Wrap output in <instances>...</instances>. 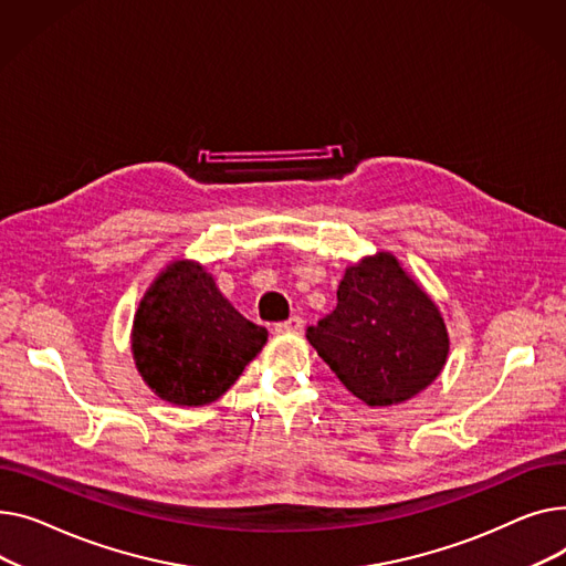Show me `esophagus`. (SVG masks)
Returning <instances> with one entry per match:
<instances>
[{
  "label": "esophagus",
  "instance_id": "obj_1",
  "mask_svg": "<svg viewBox=\"0 0 566 566\" xmlns=\"http://www.w3.org/2000/svg\"><path fill=\"white\" fill-rule=\"evenodd\" d=\"M276 331H279V334H302V331H304V319L298 317V315H292L290 319L279 322Z\"/></svg>",
  "mask_w": 566,
  "mask_h": 566
}]
</instances>
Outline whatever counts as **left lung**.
Segmentation results:
<instances>
[{
	"label": "left lung",
	"mask_w": 566,
	"mask_h": 566,
	"mask_svg": "<svg viewBox=\"0 0 566 566\" xmlns=\"http://www.w3.org/2000/svg\"><path fill=\"white\" fill-rule=\"evenodd\" d=\"M306 338L368 407L411 400L441 375L450 352L439 306L386 251L349 264L338 306Z\"/></svg>",
	"instance_id": "1"
}]
</instances>
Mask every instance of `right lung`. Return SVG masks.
Masks as SVG:
<instances>
[{"mask_svg":"<svg viewBox=\"0 0 566 566\" xmlns=\"http://www.w3.org/2000/svg\"><path fill=\"white\" fill-rule=\"evenodd\" d=\"M268 343L193 260H176L146 290L132 326L137 370L164 402L210 405Z\"/></svg>","mask_w":566,"mask_h":566,"instance_id":"1","label":"right lung"}]
</instances>
